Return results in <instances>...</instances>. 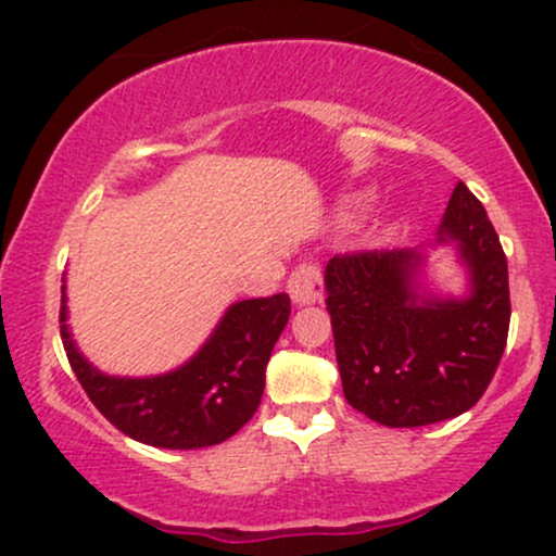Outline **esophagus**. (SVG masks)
Returning a JSON list of instances; mask_svg holds the SVG:
<instances>
[{"mask_svg":"<svg viewBox=\"0 0 556 556\" xmlns=\"http://www.w3.org/2000/svg\"><path fill=\"white\" fill-rule=\"evenodd\" d=\"M287 292H290L295 305H314L324 298V277L316 264H300L287 279Z\"/></svg>","mask_w":556,"mask_h":556,"instance_id":"34e87169","label":"esophagus"}]
</instances>
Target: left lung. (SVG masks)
Listing matches in <instances>:
<instances>
[{
	"instance_id": "1",
	"label": "left lung",
	"mask_w": 556,
	"mask_h": 556,
	"mask_svg": "<svg viewBox=\"0 0 556 556\" xmlns=\"http://www.w3.org/2000/svg\"><path fill=\"white\" fill-rule=\"evenodd\" d=\"M437 242H455L468 266L465 298L420 290V248L344 253L324 271L344 400L392 429L470 410L507 344V258L465 182L452 190Z\"/></svg>"
}]
</instances>
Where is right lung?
<instances>
[{
	"instance_id": "1",
	"label": "right lung",
	"mask_w": 556,
	"mask_h": 556,
	"mask_svg": "<svg viewBox=\"0 0 556 556\" xmlns=\"http://www.w3.org/2000/svg\"><path fill=\"white\" fill-rule=\"evenodd\" d=\"M290 318V298L240 300L229 305L203 348L169 374L127 379L106 376L80 355L67 329L62 277L60 334L70 366L99 413L136 442L164 450H198L238 433L264 394L266 363Z\"/></svg>"
}]
</instances>
